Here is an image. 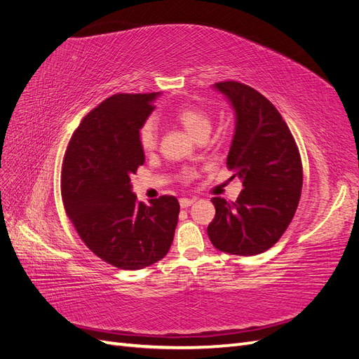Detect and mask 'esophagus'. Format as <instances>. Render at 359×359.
Masks as SVG:
<instances>
[{"mask_svg": "<svg viewBox=\"0 0 359 359\" xmlns=\"http://www.w3.org/2000/svg\"><path fill=\"white\" fill-rule=\"evenodd\" d=\"M193 199H187V198H182V199H180V205H181V208H189V206H191L193 205Z\"/></svg>", "mask_w": 359, "mask_h": 359, "instance_id": "esophagus-1", "label": "esophagus"}]
</instances>
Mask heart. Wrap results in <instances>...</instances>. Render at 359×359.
<instances>
[{
    "label": "heart",
    "instance_id": "1",
    "mask_svg": "<svg viewBox=\"0 0 359 359\" xmlns=\"http://www.w3.org/2000/svg\"><path fill=\"white\" fill-rule=\"evenodd\" d=\"M175 119L194 137H206L211 132L212 119L211 115L203 111L202 107L194 104H184L175 111ZM140 148L145 154L153 153L157 147V123L153 118L147 119L139 132Z\"/></svg>",
    "mask_w": 359,
    "mask_h": 359
}]
</instances>
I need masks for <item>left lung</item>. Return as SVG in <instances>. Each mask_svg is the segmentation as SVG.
<instances>
[{"label": "left lung", "instance_id": "1", "mask_svg": "<svg viewBox=\"0 0 359 359\" xmlns=\"http://www.w3.org/2000/svg\"><path fill=\"white\" fill-rule=\"evenodd\" d=\"M235 111V135L226 165L243 180L235 202L212 198L208 236L220 252L255 256L287 229L302 189L301 156L283 116L266 97L235 81L214 85ZM232 177V178H233Z\"/></svg>", "mask_w": 359, "mask_h": 359}]
</instances>
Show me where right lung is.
I'll return each mask as SVG.
<instances>
[{"label":"right lung","mask_w":359,"mask_h":359,"mask_svg":"<svg viewBox=\"0 0 359 359\" xmlns=\"http://www.w3.org/2000/svg\"><path fill=\"white\" fill-rule=\"evenodd\" d=\"M158 93L115 94L86 115L67 145L62 203L91 252L119 269L156 264L170 248L178 223L175 196L139 202L130 177L144 165L140 127Z\"/></svg>","instance_id":"obj_1"}]
</instances>
